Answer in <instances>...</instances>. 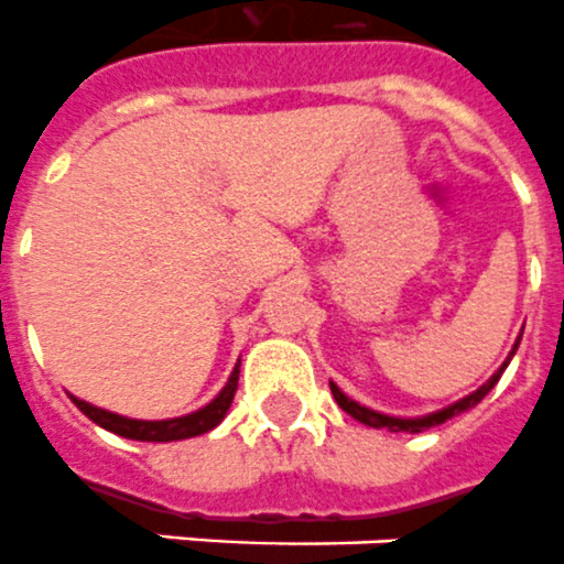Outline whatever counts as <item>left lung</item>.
I'll list each match as a JSON object with an SVG mask.
<instances>
[{
	"mask_svg": "<svg viewBox=\"0 0 564 564\" xmlns=\"http://www.w3.org/2000/svg\"><path fill=\"white\" fill-rule=\"evenodd\" d=\"M516 347H519V344H516ZM516 347H513V352H516ZM513 352H510V358H513ZM510 358L501 364L499 372H494V376H490V381H487V384H481L479 390L470 392L467 399L456 401V404L447 406V410H438V413H433V415H424V419H392V415H381V413H376V410H367V406H361L358 401L347 399V395H344V392H340L335 384H329V387H333V395H335V401L340 404V410H347L352 419H358L361 424H367V427H384V430H390V433H421V430L433 427V424H442V421L453 419L456 413H465V410H470V406L479 404L487 392L494 390L496 381H499L501 372H505V367L510 364Z\"/></svg>",
	"mask_w": 564,
	"mask_h": 564,
	"instance_id": "left-lung-1",
	"label": "left lung"
}]
</instances>
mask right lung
<instances>
[{"label": "right lung", "mask_w": 564, "mask_h": 564, "mask_svg": "<svg viewBox=\"0 0 564 564\" xmlns=\"http://www.w3.org/2000/svg\"><path fill=\"white\" fill-rule=\"evenodd\" d=\"M238 376H240V364L235 367V372L229 376L226 387L220 390L212 404H206L203 410L192 415H183V419H169V421H137V419H122L117 413H108V410H99V406L85 404V401L74 399L70 401L83 410L94 424L99 427L111 430V433L122 435V438H134V442H177V438H192V435L209 433L212 427H217L224 421L226 410L231 406V399H235V390H238Z\"/></svg>", "instance_id": "1"}]
</instances>
